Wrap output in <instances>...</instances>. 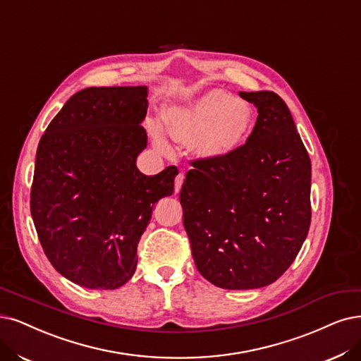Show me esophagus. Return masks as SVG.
<instances>
[{"label": "esophagus", "mask_w": 361, "mask_h": 361, "mask_svg": "<svg viewBox=\"0 0 361 361\" xmlns=\"http://www.w3.org/2000/svg\"><path fill=\"white\" fill-rule=\"evenodd\" d=\"M183 183H184V173H183V172H180L178 176L176 177V193H178V192L181 190V185H183Z\"/></svg>", "instance_id": "obj_1"}]
</instances>
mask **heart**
<instances>
[{
	"instance_id": "1",
	"label": "heart",
	"mask_w": 361,
	"mask_h": 361,
	"mask_svg": "<svg viewBox=\"0 0 361 361\" xmlns=\"http://www.w3.org/2000/svg\"><path fill=\"white\" fill-rule=\"evenodd\" d=\"M252 125L251 105L223 90H208L165 113L169 137L180 144L192 142L195 156L202 160H220L235 153L248 138ZM150 129L159 149L171 152L164 128L152 122Z\"/></svg>"
}]
</instances>
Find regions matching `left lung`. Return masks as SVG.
Instances as JSON below:
<instances>
[{
  "label": "left lung",
  "instance_id": "1",
  "mask_svg": "<svg viewBox=\"0 0 361 361\" xmlns=\"http://www.w3.org/2000/svg\"><path fill=\"white\" fill-rule=\"evenodd\" d=\"M257 120L244 145L195 160L180 192L196 268L226 290L269 286L296 259L311 224V159L275 92H239Z\"/></svg>",
  "mask_w": 361,
  "mask_h": 361
}]
</instances>
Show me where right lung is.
I'll return each mask as SVG.
<instances>
[{"label":"right lung","mask_w":361,"mask_h":361,"mask_svg":"<svg viewBox=\"0 0 361 361\" xmlns=\"http://www.w3.org/2000/svg\"><path fill=\"white\" fill-rule=\"evenodd\" d=\"M145 86L87 87L65 102L39 140L31 216L44 255L62 276L114 290L137 269L153 205L171 196L176 166L144 176Z\"/></svg>","instance_id":"1"}]
</instances>
